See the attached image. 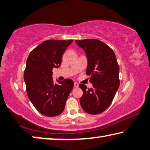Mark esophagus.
Listing matches in <instances>:
<instances>
[{"label": "esophagus", "mask_w": 150, "mask_h": 150, "mask_svg": "<svg viewBox=\"0 0 150 150\" xmlns=\"http://www.w3.org/2000/svg\"><path fill=\"white\" fill-rule=\"evenodd\" d=\"M79 86V84L77 83H74V87L75 88H77Z\"/></svg>", "instance_id": "34e87169"}]
</instances>
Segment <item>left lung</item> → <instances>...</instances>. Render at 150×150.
Instances as JSON below:
<instances>
[{
	"mask_svg": "<svg viewBox=\"0 0 150 150\" xmlns=\"http://www.w3.org/2000/svg\"><path fill=\"white\" fill-rule=\"evenodd\" d=\"M86 52L88 58L86 75L93 87L79 86L83 92L80 99L81 107L90 114H100L112 103L120 86V67L112 49L96 39L76 40Z\"/></svg>",
	"mask_w": 150,
	"mask_h": 150,
	"instance_id": "8db88e82",
	"label": "left lung"
}]
</instances>
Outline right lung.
<instances>
[{
	"instance_id": "obj_1",
	"label": "right lung",
	"mask_w": 150,
	"mask_h": 150,
	"mask_svg": "<svg viewBox=\"0 0 150 150\" xmlns=\"http://www.w3.org/2000/svg\"><path fill=\"white\" fill-rule=\"evenodd\" d=\"M72 42L46 40L32 50L26 60L24 72L26 93L34 107L44 116L60 115L74 86L69 79L56 84L52 77V69L60 67L63 54Z\"/></svg>"
}]
</instances>
